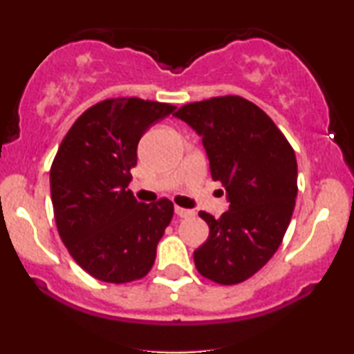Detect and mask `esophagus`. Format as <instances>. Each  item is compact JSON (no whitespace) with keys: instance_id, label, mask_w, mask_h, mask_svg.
<instances>
[{"instance_id":"34e87169","label":"esophagus","mask_w":354,"mask_h":354,"mask_svg":"<svg viewBox=\"0 0 354 354\" xmlns=\"http://www.w3.org/2000/svg\"><path fill=\"white\" fill-rule=\"evenodd\" d=\"M174 214H176V216H180V218H188V216H191V214H193V211L176 206V208H174Z\"/></svg>"}]
</instances>
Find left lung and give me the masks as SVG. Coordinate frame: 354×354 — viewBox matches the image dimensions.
<instances>
[{
    "label": "left lung",
    "instance_id": "obj_1",
    "mask_svg": "<svg viewBox=\"0 0 354 354\" xmlns=\"http://www.w3.org/2000/svg\"><path fill=\"white\" fill-rule=\"evenodd\" d=\"M201 136L211 178L230 208L221 218L200 211L209 236L194 250L200 274L236 284L261 270L281 245L298 194L293 148L263 109L241 96H218L174 113Z\"/></svg>",
    "mask_w": 354,
    "mask_h": 354
}]
</instances>
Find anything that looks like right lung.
Returning a JSON list of instances; mask_svg holds the SVG:
<instances>
[{"instance_id":"1","label":"right lung","mask_w":354,"mask_h":354,"mask_svg":"<svg viewBox=\"0 0 354 354\" xmlns=\"http://www.w3.org/2000/svg\"><path fill=\"white\" fill-rule=\"evenodd\" d=\"M140 98L104 100L81 115L51 165L50 185L61 241L100 281L129 283L151 270L173 203H140L128 189L141 136L174 111Z\"/></svg>"}]
</instances>
